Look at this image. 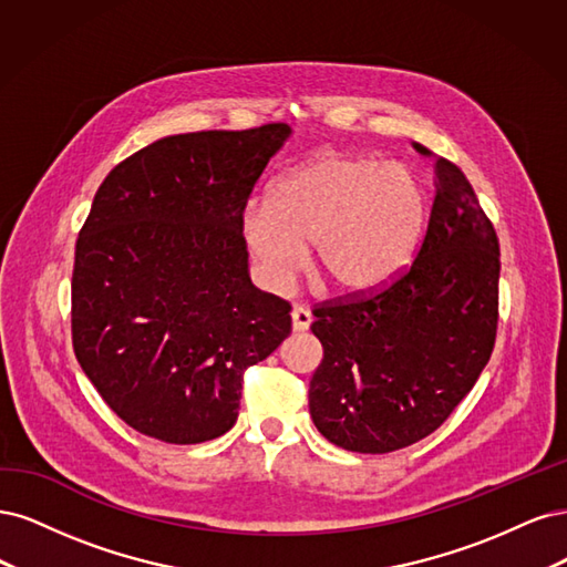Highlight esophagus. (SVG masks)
I'll return each mask as SVG.
<instances>
[{
  "mask_svg": "<svg viewBox=\"0 0 567 567\" xmlns=\"http://www.w3.org/2000/svg\"><path fill=\"white\" fill-rule=\"evenodd\" d=\"M310 322H313V316H310L308 308L303 306L291 308V327H295V332H306Z\"/></svg>",
  "mask_w": 567,
  "mask_h": 567,
  "instance_id": "esophagus-1",
  "label": "esophagus"
}]
</instances>
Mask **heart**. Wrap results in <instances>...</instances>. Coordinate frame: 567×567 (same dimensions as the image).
Segmentation results:
<instances>
[{"instance_id":"obj_1","label":"heart","mask_w":567,"mask_h":567,"mask_svg":"<svg viewBox=\"0 0 567 567\" xmlns=\"http://www.w3.org/2000/svg\"><path fill=\"white\" fill-rule=\"evenodd\" d=\"M429 221L424 181L408 164L327 151L285 172L266 205H249L240 235L270 291H282L306 264L346 297H364L403 272Z\"/></svg>"}]
</instances>
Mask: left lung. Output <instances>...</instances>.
I'll list each match as a JSON object with an SVG mask.
<instances>
[{"instance_id":"1","label":"left lung","mask_w":567,"mask_h":567,"mask_svg":"<svg viewBox=\"0 0 567 567\" xmlns=\"http://www.w3.org/2000/svg\"><path fill=\"white\" fill-rule=\"evenodd\" d=\"M435 199L414 264L391 287L322 306L310 324L316 429L349 452L403 450L441 426L478 381L497 334L499 243L456 164L433 155Z\"/></svg>"}]
</instances>
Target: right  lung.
Wrapping results in <instances>:
<instances>
[{"mask_svg": "<svg viewBox=\"0 0 567 567\" xmlns=\"http://www.w3.org/2000/svg\"><path fill=\"white\" fill-rule=\"evenodd\" d=\"M291 130L159 138L105 176L80 230L72 346L122 422L162 443L237 422L243 377L291 332L289 303L251 285L247 197Z\"/></svg>", "mask_w": 567, "mask_h": 567, "instance_id": "right-lung-1", "label": "right lung"}]
</instances>
